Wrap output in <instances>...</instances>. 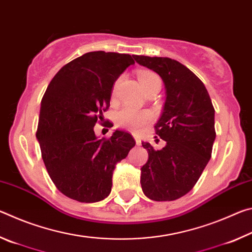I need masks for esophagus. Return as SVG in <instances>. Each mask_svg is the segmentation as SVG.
<instances>
[{"label": "esophagus", "mask_w": 252, "mask_h": 252, "mask_svg": "<svg viewBox=\"0 0 252 252\" xmlns=\"http://www.w3.org/2000/svg\"><path fill=\"white\" fill-rule=\"evenodd\" d=\"M134 140H135V144H136V146H140V144H141V139H140L139 136L134 135Z\"/></svg>", "instance_id": "34e87169"}]
</instances>
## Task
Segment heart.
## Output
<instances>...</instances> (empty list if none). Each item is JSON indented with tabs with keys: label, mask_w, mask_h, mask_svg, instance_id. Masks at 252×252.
Here are the masks:
<instances>
[{
	"label": "heart",
	"mask_w": 252,
	"mask_h": 252,
	"mask_svg": "<svg viewBox=\"0 0 252 252\" xmlns=\"http://www.w3.org/2000/svg\"><path fill=\"white\" fill-rule=\"evenodd\" d=\"M139 82L141 84L142 89L146 93H149L155 90H160L161 89V79L160 76L152 71L142 70L138 73ZM119 84L120 80H117L114 82L112 90H111V97L116 99ZM152 120V114L147 110H135L130 106H125L116 114V122L117 126L121 129L133 132V133H139Z\"/></svg>",
	"instance_id": "1"
}]
</instances>
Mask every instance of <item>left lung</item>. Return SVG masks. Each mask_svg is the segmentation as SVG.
<instances>
[{
	"label": "left lung",
	"instance_id": "obj_1",
	"mask_svg": "<svg viewBox=\"0 0 252 252\" xmlns=\"http://www.w3.org/2000/svg\"><path fill=\"white\" fill-rule=\"evenodd\" d=\"M139 64L159 74L167 99L155 126L165 147L142 142L148 161L141 168L143 193L155 201H172L195 186L210 160L216 139L215 108L206 87L192 71L169 58L134 55ZM157 138V136H156Z\"/></svg>",
	"mask_w": 252,
	"mask_h": 252
}]
</instances>
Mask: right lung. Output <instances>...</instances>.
I'll return each instance as SVG.
<instances>
[{
    "label": "right lung",
    "instance_id": "obj_1",
    "mask_svg": "<svg viewBox=\"0 0 252 252\" xmlns=\"http://www.w3.org/2000/svg\"><path fill=\"white\" fill-rule=\"evenodd\" d=\"M133 63L130 54L89 52L62 66L48 85L36 138L51 180L66 197L85 203L108 197L116 164L135 146L127 132L97 139L93 130L109 109L113 83Z\"/></svg>",
    "mask_w": 252,
    "mask_h": 252
}]
</instances>
